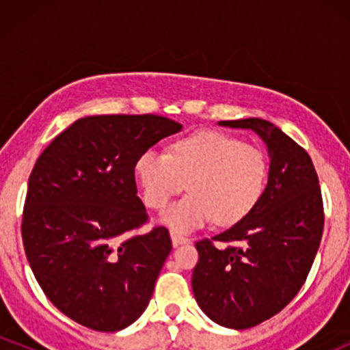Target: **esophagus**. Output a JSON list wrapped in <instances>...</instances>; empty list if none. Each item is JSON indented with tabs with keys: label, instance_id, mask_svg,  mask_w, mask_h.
I'll return each mask as SVG.
<instances>
[{
	"label": "esophagus",
	"instance_id": "34e87169",
	"mask_svg": "<svg viewBox=\"0 0 350 350\" xmlns=\"http://www.w3.org/2000/svg\"><path fill=\"white\" fill-rule=\"evenodd\" d=\"M171 240H172V247H179V245H184V243H189V239L186 237L176 234V232H171Z\"/></svg>",
	"mask_w": 350,
	"mask_h": 350
}]
</instances>
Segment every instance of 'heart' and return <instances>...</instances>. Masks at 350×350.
Wrapping results in <instances>:
<instances>
[{
    "label": "heart",
    "instance_id": "b5f03b06",
    "mask_svg": "<svg viewBox=\"0 0 350 350\" xmlns=\"http://www.w3.org/2000/svg\"><path fill=\"white\" fill-rule=\"evenodd\" d=\"M144 204L163 208L159 220L176 234H189L215 219L232 226L258 204L267 184V159L260 148L222 131H198L172 143L171 152L148 150L135 166Z\"/></svg>",
    "mask_w": 350,
    "mask_h": 350
}]
</instances>
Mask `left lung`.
<instances>
[{"mask_svg":"<svg viewBox=\"0 0 350 350\" xmlns=\"http://www.w3.org/2000/svg\"><path fill=\"white\" fill-rule=\"evenodd\" d=\"M219 124L262 138L268 183L250 214L212 239L226 247L196 243L192 291L214 323L248 329L278 314L306 281L323 237V198L309 154L275 124L262 118Z\"/></svg>","mask_w":350,"mask_h":350,"instance_id":"obj_1","label":"left lung"}]
</instances>
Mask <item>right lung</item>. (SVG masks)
I'll return each mask as SVG.
<instances>
[{"instance_id": "1", "label": "right lung", "mask_w": 350, "mask_h": 350, "mask_svg": "<svg viewBox=\"0 0 350 350\" xmlns=\"http://www.w3.org/2000/svg\"><path fill=\"white\" fill-rule=\"evenodd\" d=\"M183 130L158 115H97L62 131L34 164L23 212L27 262L49 301L82 326L122 331L150 304L170 232L146 222L135 166Z\"/></svg>"}]
</instances>
